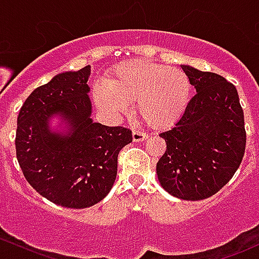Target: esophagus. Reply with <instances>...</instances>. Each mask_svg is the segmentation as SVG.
<instances>
[{"label":"esophagus","instance_id":"obj_1","mask_svg":"<svg viewBox=\"0 0 259 259\" xmlns=\"http://www.w3.org/2000/svg\"><path fill=\"white\" fill-rule=\"evenodd\" d=\"M148 137V133L140 132V130H134V132H133V140H134V142H144Z\"/></svg>","mask_w":259,"mask_h":259}]
</instances>
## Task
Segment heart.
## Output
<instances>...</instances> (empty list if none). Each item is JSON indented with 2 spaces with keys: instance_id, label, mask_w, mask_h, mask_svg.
I'll return each mask as SVG.
<instances>
[{
  "instance_id": "obj_1",
  "label": "heart",
  "mask_w": 259,
  "mask_h": 259,
  "mask_svg": "<svg viewBox=\"0 0 259 259\" xmlns=\"http://www.w3.org/2000/svg\"><path fill=\"white\" fill-rule=\"evenodd\" d=\"M96 104L111 116L137 103V111L148 125L173 124L187 109L190 82L178 69H168L143 59L130 60L116 67L104 85L94 90Z\"/></svg>"
}]
</instances>
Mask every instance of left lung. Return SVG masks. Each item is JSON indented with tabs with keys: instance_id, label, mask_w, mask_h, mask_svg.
Returning <instances> with one entry per match:
<instances>
[{
	"instance_id": "1",
	"label": "left lung",
	"mask_w": 259,
	"mask_h": 259,
	"mask_svg": "<svg viewBox=\"0 0 259 259\" xmlns=\"http://www.w3.org/2000/svg\"><path fill=\"white\" fill-rule=\"evenodd\" d=\"M182 67L197 94L176 125L159 134L166 150L156 174L169 194L202 200L219 192L241 165L244 115L233 83L214 72Z\"/></svg>"
}]
</instances>
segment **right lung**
Wrapping results in <instances>:
<instances>
[{"instance_id": "right-lung-1", "label": "right lung", "mask_w": 259, "mask_h": 259, "mask_svg": "<svg viewBox=\"0 0 259 259\" xmlns=\"http://www.w3.org/2000/svg\"><path fill=\"white\" fill-rule=\"evenodd\" d=\"M90 66L62 72L30 94L17 116L15 145L31 187L57 205L91 207L108 195L117 173V155L133 142L132 130L90 119ZM55 113L68 120L66 136L52 133Z\"/></svg>"}]
</instances>
